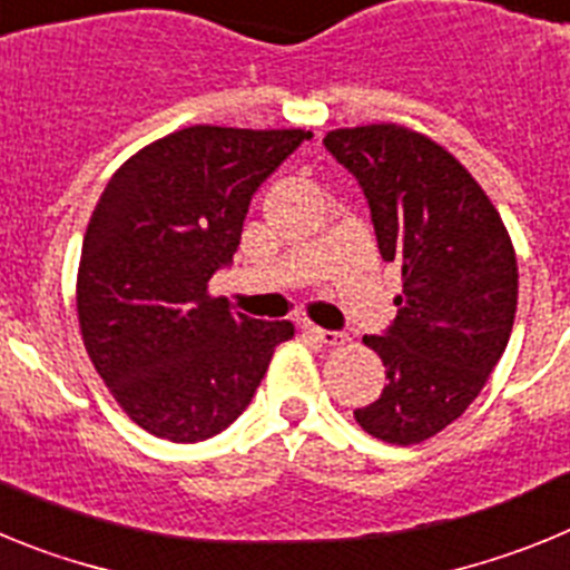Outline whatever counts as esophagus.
<instances>
[{"instance_id":"34e87169","label":"esophagus","mask_w":570,"mask_h":570,"mask_svg":"<svg viewBox=\"0 0 570 570\" xmlns=\"http://www.w3.org/2000/svg\"><path fill=\"white\" fill-rule=\"evenodd\" d=\"M302 331L308 336H314L316 342H322V345H334V347H342L347 342V334L345 331H328V328H320V325H314V322H305L302 325Z\"/></svg>"}]
</instances>
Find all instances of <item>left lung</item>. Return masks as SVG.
Masks as SVG:
<instances>
[{"label": "left lung", "mask_w": 570, "mask_h": 570, "mask_svg": "<svg viewBox=\"0 0 570 570\" xmlns=\"http://www.w3.org/2000/svg\"><path fill=\"white\" fill-rule=\"evenodd\" d=\"M322 142L360 183L382 259L402 268L394 322L362 340L387 385L354 416L376 440L414 445L465 414L505 354L520 288L511 236L476 179L416 130L365 125Z\"/></svg>", "instance_id": "obj_1"}]
</instances>
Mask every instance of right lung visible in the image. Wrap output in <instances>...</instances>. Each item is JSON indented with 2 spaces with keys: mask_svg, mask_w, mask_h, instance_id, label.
<instances>
[{
  "mask_svg": "<svg viewBox=\"0 0 570 570\" xmlns=\"http://www.w3.org/2000/svg\"><path fill=\"white\" fill-rule=\"evenodd\" d=\"M311 130L194 125L110 176L82 242L85 347L125 414L148 434L203 442L250 405L291 322L230 314L208 294L234 262L259 185Z\"/></svg>",
  "mask_w": 570,
  "mask_h": 570,
  "instance_id": "obj_1",
  "label": "right lung"
}]
</instances>
